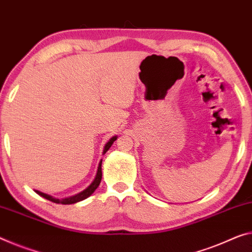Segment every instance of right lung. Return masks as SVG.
Returning <instances> with one entry per match:
<instances>
[{
	"mask_svg": "<svg viewBox=\"0 0 252 252\" xmlns=\"http://www.w3.org/2000/svg\"><path fill=\"white\" fill-rule=\"evenodd\" d=\"M117 139V136H114L113 138L109 139V142L107 143L106 145H104V150H103V154L107 152L108 150L110 149V146L113 145V143ZM101 163H102V160L100 161L99 166H98V171H96V176L94 178V180L92 181V184L89 186L87 189H84L83 191H81L79 193H76L74 196H71V197H65V198H55V197L47 195V193L45 192H41L39 190H34L36 191L38 195H40L41 197H44V198L50 200V202L53 203H56V204H64V205H68V204H74L77 202H81V200L88 198L89 196H91L92 193L94 192V190L96 188L99 187L100 185V181H101V178H102V172H101Z\"/></svg>",
	"mask_w": 252,
	"mask_h": 252,
	"instance_id": "1",
	"label": "right lung"
}]
</instances>
